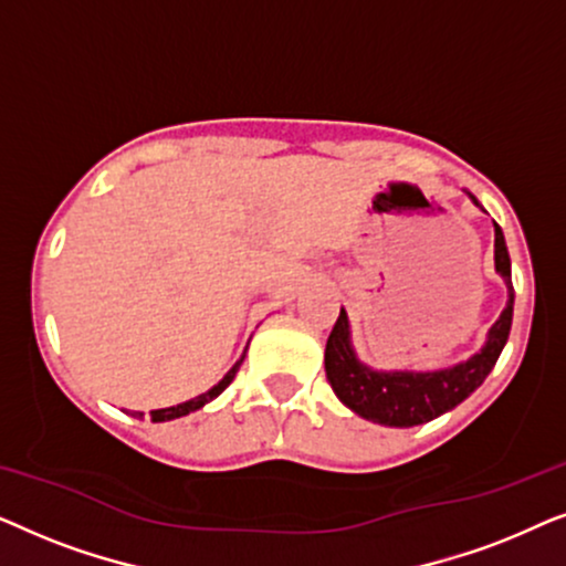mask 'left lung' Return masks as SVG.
<instances>
[{"mask_svg": "<svg viewBox=\"0 0 566 566\" xmlns=\"http://www.w3.org/2000/svg\"><path fill=\"white\" fill-rule=\"evenodd\" d=\"M479 206V200L471 196ZM494 270L505 277L507 306L492 324L486 343L469 360L443 370H374L358 360L350 345V324L345 308H339L335 327L329 332L324 350V370L332 391L345 407H350L363 420L389 424V428H415L446 415L471 397L497 363L507 343L513 324V277H510V254L502 229L494 223Z\"/></svg>", "mask_w": 566, "mask_h": 566, "instance_id": "8db88e82", "label": "left lung"}]
</instances>
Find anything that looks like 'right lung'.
Segmentation results:
<instances>
[{"mask_svg": "<svg viewBox=\"0 0 566 566\" xmlns=\"http://www.w3.org/2000/svg\"><path fill=\"white\" fill-rule=\"evenodd\" d=\"M247 353V350H244ZM242 360H244V355L242 358H239L234 366H231V370L227 376L221 378L219 384L213 386V389H208L206 394H200V397H196V399H190V401H182V405H177V407H165V409H154V412H149L151 415V420L154 422H165V420H177V417H185V415H190V412H196V409H200L203 405H208V401L211 399H216L219 397V394L227 389V386L234 381V376H237V370H239V366H242ZM134 417H144V412H134Z\"/></svg>", "mask_w": 566, "mask_h": 566, "instance_id": "1", "label": "right lung"}]
</instances>
